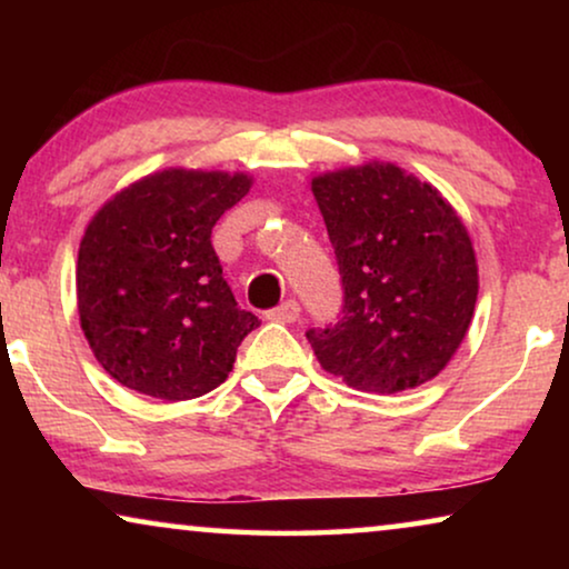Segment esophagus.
Masks as SVG:
<instances>
[{"label": "esophagus", "instance_id": "obj_1", "mask_svg": "<svg viewBox=\"0 0 569 569\" xmlns=\"http://www.w3.org/2000/svg\"><path fill=\"white\" fill-rule=\"evenodd\" d=\"M269 321H279V323H295L300 318V306L295 300H287L282 306H277L274 310L267 313Z\"/></svg>", "mask_w": 569, "mask_h": 569}]
</instances>
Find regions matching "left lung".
Wrapping results in <instances>:
<instances>
[{
	"label": "left lung",
	"mask_w": 569,
	"mask_h": 569,
	"mask_svg": "<svg viewBox=\"0 0 569 569\" xmlns=\"http://www.w3.org/2000/svg\"><path fill=\"white\" fill-rule=\"evenodd\" d=\"M345 306L306 337L331 376L370 393L432 380L469 331L479 274L469 232L438 189L393 162L316 176Z\"/></svg>",
	"instance_id": "left-lung-1"
}]
</instances>
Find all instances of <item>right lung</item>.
I'll use <instances>...</instances> for the list:
<instances>
[{
  "label": "right lung",
  "instance_id": "add662e5",
  "mask_svg": "<svg viewBox=\"0 0 569 569\" xmlns=\"http://www.w3.org/2000/svg\"><path fill=\"white\" fill-rule=\"evenodd\" d=\"M251 189L246 173L168 168L108 199L77 256V310L108 376L162 401L224 383L259 318L240 310L212 228Z\"/></svg>",
  "mask_w": 569,
  "mask_h": 569
}]
</instances>
